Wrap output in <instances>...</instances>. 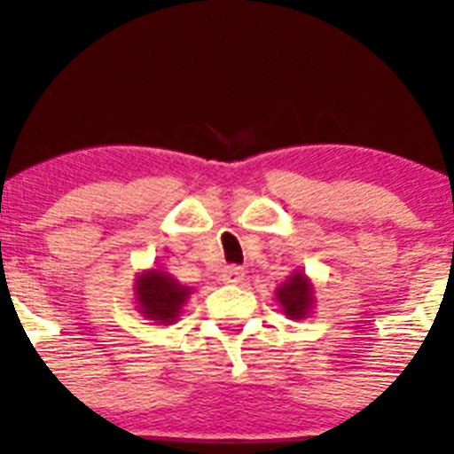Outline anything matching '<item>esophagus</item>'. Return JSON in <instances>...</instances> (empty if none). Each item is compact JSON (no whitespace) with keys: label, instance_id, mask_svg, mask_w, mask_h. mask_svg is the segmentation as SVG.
Here are the masks:
<instances>
[{"label":"esophagus","instance_id":"34e87169","mask_svg":"<svg viewBox=\"0 0 454 454\" xmlns=\"http://www.w3.org/2000/svg\"><path fill=\"white\" fill-rule=\"evenodd\" d=\"M243 278H246V269L239 265H231L222 271V280L226 284H239L243 282Z\"/></svg>","mask_w":454,"mask_h":454}]
</instances>
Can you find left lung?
Listing matches in <instances>:
<instances>
[{
    "mask_svg": "<svg viewBox=\"0 0 454 454\" xmlns=\"http://www.w3.org/2000/svg\"><path fill=\"white\" fill-rule=\"evenodd\" d=\"M278 301H280L284 315L291 318H303L312 306L310 282L301 273H293L288 282L278 288Z\"/></svg>",
    "mask_w": 454,
    "mask_h": 454,
    "instance_id": "8db88e82",
    "label": "left lung"
}]
</instances>
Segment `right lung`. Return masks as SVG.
<instances>
[{
	"label": "right lung",
	"mask_w": 454,
	"mask_h": 454,
	"mask_svg": "<svg viewBox=\"0 0 454 454\" xmlns=\"http://www.w3.org/2000/svg\"><path fill=\"white\" fill-rule=\"evenodd\" d=\"M136 295L137 303L142 306V312L151 321L170 325L172 321H176L178 312H181L183 303L189 295V288L181 286L166 271L153 269V271L139 276Z\"/></svg>",
	"instance_id": "obj_1"
}]
</instances>
